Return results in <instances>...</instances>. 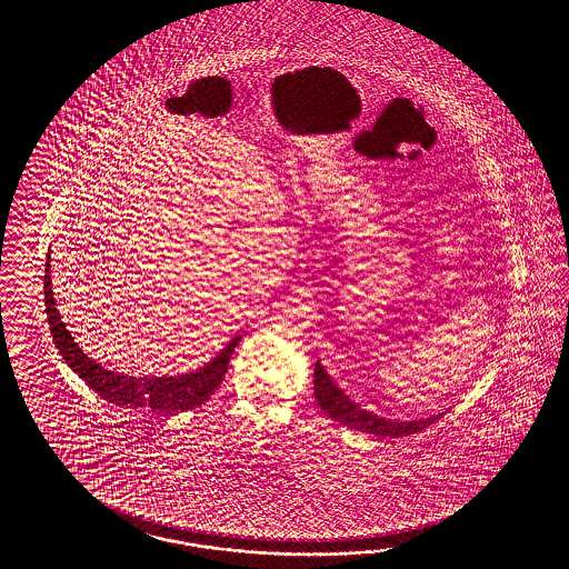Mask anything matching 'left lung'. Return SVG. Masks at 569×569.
Returning a JSON list of instances; mask_svg holds the SVG:
<instances>
[{
	"mask_svg": "<svg viewBox=\"0 0 569 569\" xmlns=\"http://www.w3.org/2000/svg\"><path fill=\"white\" fill-rule=\"evenodd\" d=\"M315 398H317L319 407L331 419L340 421L342 426H348L352 430L367 431V433H376V436H390V438L411 436L415 431H421L431 426L436 419H440V415H431V417H421L415 421H392V419H383V417L369 413V411H362L357 402H352L331 381L321 362L315 365Z\"/></svg>",
	"mask_w": 569,
	"mask_h": 569,
	"instance_id": "left-lung-1",
	"label": "left lung"
}]
</instances>
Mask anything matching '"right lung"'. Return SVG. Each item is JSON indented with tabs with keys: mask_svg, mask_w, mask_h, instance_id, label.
Masks as SVG:
<instances>
[{
	"mask_svg": "<svg viewBox=\"0 0 569 569\" xmlns=\"http://www.w3.org/2000/svg\"><path fill=\"white\" fill-rule=\"evenodd\" d=\"M43 296H46V312H48V321L52 329L53 342L60 350L62 359L93 392H98L108 402L119 405L124 409H146L152 413L172 415L200 407L223 381L229 359L241 340V336H236L212 361L191 373H186V376L129 378V376H121V373L103 369L100 362L91 361L72 340L69 329L62 323L58 309H56L52 277H50V252H48L46 276H43Z\"/></svg>",
	"mask_w": 569,
	"mask_h": 569,
	"instance_id": "1",
	"label": "right lung"
}]
</instances>
